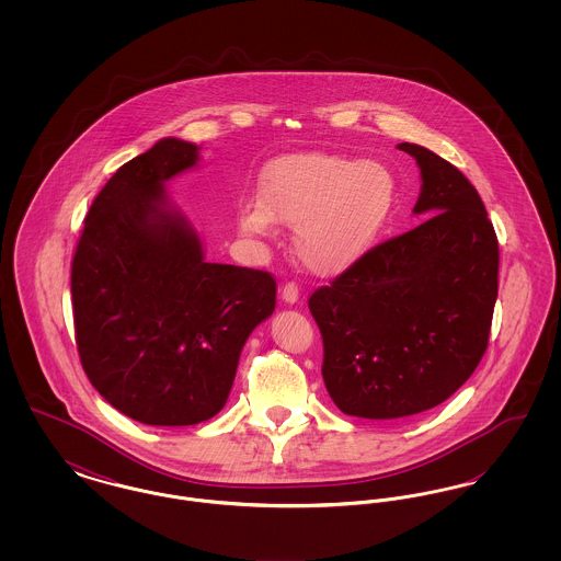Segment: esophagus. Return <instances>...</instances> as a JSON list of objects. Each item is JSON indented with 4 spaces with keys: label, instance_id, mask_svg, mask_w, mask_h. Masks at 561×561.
Returning <instances> with one entry per match:
<instances>
[{
    "label": "esophagus",
    "instance_id": "esophagus-1",
    "mask_svg": "<svg viewBox=\"0 0 561 561\" xmlns=\"http://www.w3.org/2000/svg\"><path fill=\"white\" fill-rule=\"evenodd\" d=\"M298 296H300V290H298V286H296L294 282H288V284L282 288V298H284V302H288V305L298 302Z\"/></svg>",
    "mask_w": 561,
    "mask_h": 561
}]
</instances>
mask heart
Returning <instances> with one entry per match:
<instances>
[{"mask_svg":"<svg viewBox=\"0 0 561 561\" xmlns=\"http://www.w3.org/2000/svg\"><path fill=\"white\" fill-rule=\"evenodd\" d=\"M398 204V179L380 161L298 153L271 161L259 199L240 206L245 236L268 238L275 220L294 227L296 259L318 275H336L364 259Z\"/></svg>","mask_w":561,"mask_h":561,"instance_id":"b5f03b06","label":"heart"}]
</instances>
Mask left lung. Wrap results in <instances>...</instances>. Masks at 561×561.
<instances>
[{
	"label": "left lung",
	"mask_w": 561,
	"mask_h": 561,
	"mask_svg": "<svg viewBox=\"0 0 561 561\" xmlns=\"http://www.w3.org/2000/svg\"><path fill=\"white\" fill-rule=\"evenodd\" d=\"M412 231L373 248L309 298L321 376L341 412L389 421L431 410L476 373L499 296V240L480 193L421 145Z\"/></svg>",
	"instance_id": "left-lung-1"
}]
</instances>
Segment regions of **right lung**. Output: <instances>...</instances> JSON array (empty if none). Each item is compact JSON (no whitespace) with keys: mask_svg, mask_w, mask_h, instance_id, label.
Instances as JSON below:
<instances>
[{"mask_svg":"<svg viewBox=\"0 0 561 561\" xmlns=\"http://www.w3.org/2000/svg\"><path fill=\"white\" fill-rule=\"evenodd\" d=\"M199 147L161 138L124 163L83 220L71 296L81 366L105 400L142 425L187 427L227 403L240 353L275 309L267 271L208 263L165 181Z\"/></svg>","mask_w":561,"mask_h":561,"instance_id":"1","label":"right lung"}]
</instances>
